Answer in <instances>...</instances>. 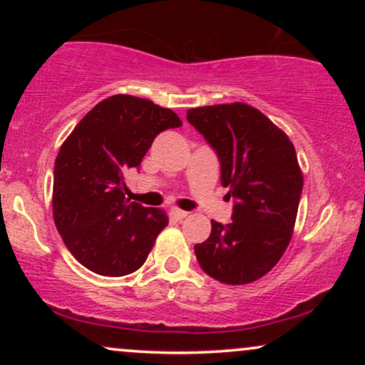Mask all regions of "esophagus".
Listing matches in <instances>:
<instances>
[{"label": "esophagus", "mask_w": 365, "mask_h": 365, "mask_svg": "<svg viewBox=\"0 0 365 365\" xmlns=\"http://www.w3.org/2000/svg\"><path fill=\"white\" fill-rule=\"evenodd\" d=\"M170 212H171V216L177 217V220H183V217H187V215H188L187 211H182V209H178V207H171Z\"/></svg>", "instance_id": "esophagus-1"}]
</instances>
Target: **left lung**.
<instances>
[{"label":"left lung","mask_w":365,"mask_h":365,"mask_svg":"<svg viewBox=\"0 0 365 365\" xmlns=\"http://www.w3.org/2000/svg\"><path fill=\"white\" fill-rule=\"evenodd\" d=\"M187 120L216 153L221 185L235 199L232 221H211V235L194 247L197 261L221 283H252L273 269L290 244L304 187L295 148L244 103L194 108Z\"/></svg>","instance_id":"1"}]
</instances>
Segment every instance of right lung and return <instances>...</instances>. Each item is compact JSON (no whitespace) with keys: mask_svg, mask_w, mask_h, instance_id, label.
I'll list each match as a JSON object with an SVG mask.
<instances>
[{"mask_svg":"<svg viewBox=\"0 0 365 365\" xmlns=\"http://www.w3.org/2000/svg\"><path fill=\"white\" fill-rule=\"evenodd\" d=\"M178 127L182 120L168 108L118 94L96 104L63 142L54 161V225L92 273L137 271L168 225L163 209L130 202L123 177L139 170L163 130Z\"/></svg>","mask_w":365,"mask_h":365,"instance_id":"add662e5","label":"right lung"}]
</instances>
